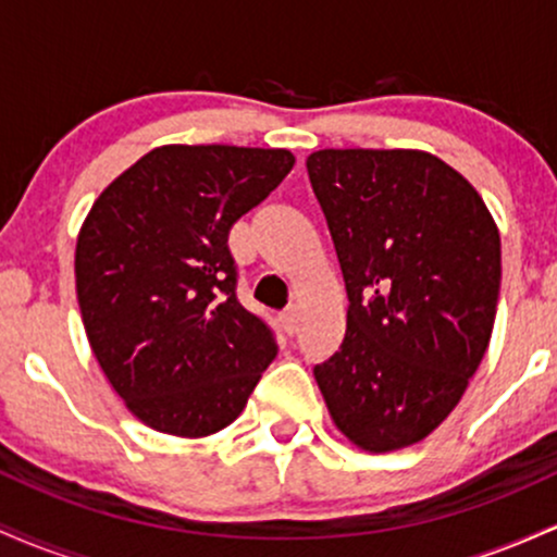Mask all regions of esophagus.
I'll return each instance as SVG.
<instances>
[{"mask_svg":"<svg viewBox=\"0 0 557 557\" xmlns=\"http://www.w3.org/2000/svg\"><path fill=\"white\" fill-rule=\"evenodd\" d=\"M280 324H283L287 335H293L298 330V306H287L283 314H280Z\"/></svg>","mask_w":557,"mask_h":557,"instance_id":"34e87169","label":"esophagus"}]
</instances>
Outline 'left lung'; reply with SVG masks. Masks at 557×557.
Segmentation results:
<instances>
[{"label":"left lung","mask_w":557,"mask_h":557,"mask_svg":"<svg viewBox=\"0 0 557 557\" xmlns=\"http://www.w3.org/2000/svg\"><path fill=\"white\" fill-rule=\"evenodd\" d=\"M306 170L348 293L317 385L350 443L408 447L458 406L487 350L500 233L474 185L426 151L324 149Z\"/></svg>","instance_id":"obj_1"}]
</instances>
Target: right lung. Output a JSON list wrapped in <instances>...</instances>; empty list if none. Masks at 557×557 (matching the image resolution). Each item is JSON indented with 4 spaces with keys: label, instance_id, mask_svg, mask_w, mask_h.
I'll return each mask as SVG.
<instances>
[{
    "label": "right lung",
    "instance_id": "1",
    "mask_svg": "<svg viewBox=\"0 0 557 557\" xmlns=\"http://www.w3.org/2000/svg\"><path fill=\"white\" fill-rule=\"evenodd\" d=\"M293 164L285 149L162 146L125 170L83 222V327L114 393L151 430L220 432L277 356L270 324L235 293L227 238Z\"/></svg>",
    "mask_w": 557,
    "mask_h": 557
}]
</instances>
